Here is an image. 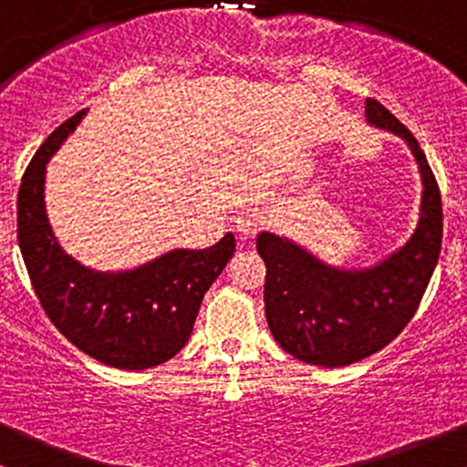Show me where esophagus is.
<instances>
[{"instance_id": "34e87169", "label": "esophagus", "mask_w": 467, "mask_h": 467, "mask_svg": "<svg viewBox=\"0 0 467 467\" xmlns=\"http://www.w3.org/2000/svg\"><path fill=\"white\" fill-rule=\"evenodd\" d=\"M261 224L263 215L258 213L256 209L240 211L238 218H235V229H238L240 235H244V238H254V235L258 234V229H261Z\"/></svg>"}]
</instances>
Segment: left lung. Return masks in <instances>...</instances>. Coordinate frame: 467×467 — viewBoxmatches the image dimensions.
<instances>
[{
	"mask_svg": "<svg viewBox=\"0 0 467 467\" xmlns=\"http://www.w3.org/2000/svg\"><path fill=\"white\" fill-rule=\"evenodd\" d=\"M367 121L405 139L422 182L418 223L407 243L376 265H328L285 235L261 232L265 261V317L285 353L317 367H348L396 339L420 304L443 238L436 177L416 137L378 100H367Z\"/></svg>",
	"mask_w": 467,
	"mask_h": 467,
	"instance_id": "obj_1",
	"label": "left lung"
}]
</instances>
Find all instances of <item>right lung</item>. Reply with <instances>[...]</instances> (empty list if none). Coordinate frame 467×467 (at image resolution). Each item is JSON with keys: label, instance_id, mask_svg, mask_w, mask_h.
Instances as JSON below:
<instances>
[{"label": "right lung", "instance_id": "1", "mask_svg": "<svg viewBox=\"0 0 467 467\" xmlns=\"http://www.w3.org/2000/svg\"><path fill=\"white\" fill-rule=\"evenodd\" d=\"M88 109L47 137L17 193V243L51 324L89 358L126 371L168 362L193 333L211 283L235 252L234 234L206 249H171L123 272H96L57 243L45 206L47 163Z\"/></svg>", "mask_w": 467, "mask_h": 467}]
</instances>
